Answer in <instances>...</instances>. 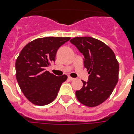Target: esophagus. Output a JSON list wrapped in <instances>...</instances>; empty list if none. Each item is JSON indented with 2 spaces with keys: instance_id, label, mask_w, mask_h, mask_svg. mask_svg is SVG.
<instances>
[{
  "instance_id": "obj_1",
  "label": "esophagus",
  "mask_w": 134,
  "mask_h": 134,
  "mask_svg": "<svg viewBox=\"0 0 134 134\" xmlns=\"http://www.w3.org/2000/svg\"><path fill=\"white\" fill-rule=\"evenodd\" d=\"M68 79H69V80H70V81H74V80H75V79H74V78L71 77V76H69Z\"/></svg>"
}]
</instances>
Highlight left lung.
I'll list each match as a JSON object with an SVG mask.
<instances>
[{"label": "left lung", "instance_id": "obj_1", "mask_svg": "<svg viewBox=\"0 0 134 134\" xmlns=\"http://www.w3.org/2000/svg\"><path fill=\"white\" fill-rule=\"evenodd\" d=\"M83 55L84 67L90 74L88 81L76 91L77 99L82 104L94 107L108 99L118 81L119 63L114 52L106 44L90 37L71 39Z\"/></svg>", "mask_w": 134, "mask_h": 134}]
</instances>
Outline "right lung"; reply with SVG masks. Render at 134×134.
<instances>
[{
	"label": "right lung",
	"instance_id": "1",
	"mask_svg": "<svg viewBox=\"0 0 134 134\" xmlns=\"http://www.w3.org/2000/svg\"><path fill=\"white\" fill-rule=\"evenodd\" d=\"M70 37L38 38L24 46L16 60V77L22 92L33 104L44 106L56 98L67 75L56 76L46 71L55 62L57 51Z\"/></svg>",
	"mask_w": 134,
	"mask_h": 134
}]
</instances>
